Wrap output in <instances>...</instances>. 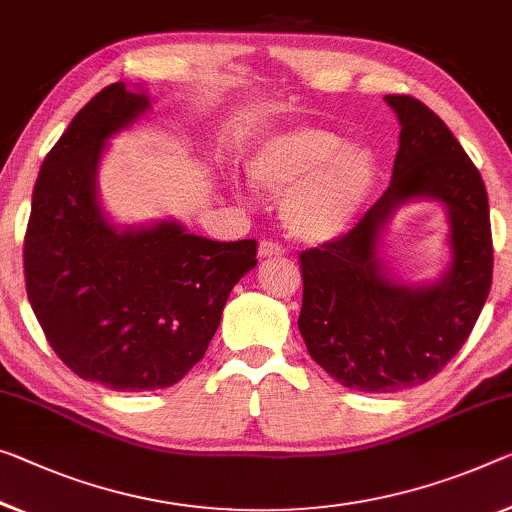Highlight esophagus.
Returning <instances> with one entry per match:
<instances>
[{
    "instance_id": "34e87169",
    "label": "esophagus",
    "mask_w": 512,
    "mask_h": 512,
    "mask_svg": "<svg viewBox=\"0 0 512 512\" xmlns=\"http://www.w3.org/2000/svg\"><path fill=\"white\" fill-rule=\"evenodd\" d=\"M279 256H283V247L277 245V242L263 240L261 245H258V258H279Z\"/></svg>"
}]
</instances>
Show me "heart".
Segmentation results:
<instances>
[{
    "label": "heart",
    "mask_w": 512,
    "mask_h": 512,
    "mask_svg": "<svg viewBox=\"0 0 512 512\" xmlns=\"http://www.w3.org/2000/svg\"><path fill=\"white\" fill-rule=\"evenodd\" d=\"M247 174L281 196V219L302 242H327L348 231L371 194L377 162L371 148L338 132L302 125L267 137L251 153Z\"/></svg>",
    "instance_id": "b5f03b06"
}]
</instances>
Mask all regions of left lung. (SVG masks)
I'll list each match as a JSON object with an SVG mask.
<instances>
[{"mask_svg": "<svg viewBox=\"0 0 512 512\" xmlns=\"http://www.w3.org/2000/svg\"><path fill=\"white\" fill-rule=\"evenodd\" d=\"M400 121L393 176L355 229L302 251L297 327L316 364L343 387L393 393L428 382L474 329L492 286L490 206L483 178L446 123L412 96H387ZM437 200L447 210L449 262L440 279L407 284L383 258L398 207Z\"/></svg>", "mask_w": 512, "mask_h": 512, "instance_id": "1", "label": "left lung"}]
</instances>
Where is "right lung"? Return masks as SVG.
Segmentation results:
<instances>
[{
    "mask_svg": "<svg viewBox=\"0 0 512 512\" xmlns=\"http://www.w3.org/2000/svg\"><path fill=\"white\" fill-rule=\"evenodd\" d=\"M148 109V93L123 82L86 102L41 164L25 235L27 297L47 341L75 375L114 391L183 380L256 267V240H208L176 219L121 226L102 210L107 141Z\"/></svg>",
    "mask_w": 512,
    "mask_h": 512,
    "instance_id": "right-lung-1",
    "label": "right lung"
}]
</instances>
